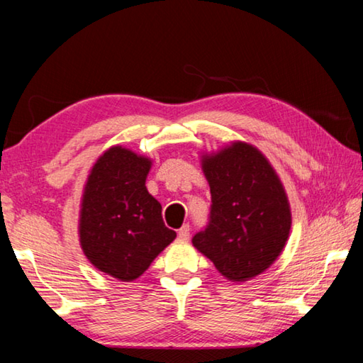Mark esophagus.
I'll list each match as a JSON object with an SVG mask.
<instances>
[{
    "label": "esophagus",
    "mask_w": 363,
    "mask_h": 363,
    "mask_svg": "<svg viewBox=\"0 0 363 363\" xmlns=\"http://www.w3.org/2000/svg\"><path fill=\"white\" fill-rule=\"evenodd\" d=\"M177 239H179L181 242H189V239H191V228H189V224H184V226L179 229V233H177Z\"/></svg>",
    "instance_id": "obj_1"
}]
</instances>
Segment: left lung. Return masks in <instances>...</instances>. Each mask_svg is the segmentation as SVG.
<instances>
[{
    "label": "left lung",
    "instance_id": "8db88e82",
    "mask_svg": "<svg viewBox=\"0 0 363 363\" xmlns=\"http://www.w3.org/2000/svg\"><path fill=\"white\" fill-rule=\"evenodd\" d=\"M211 194L210 223L192 244L228 281L272 267L291 233V205L278 172L252 143L234 140L200 157Z\"/></svg>",
    "mask_w": 363,
    "mask_h": 363
}]
</instances>
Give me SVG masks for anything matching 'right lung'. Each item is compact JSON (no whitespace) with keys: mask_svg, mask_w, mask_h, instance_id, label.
Listing matches in <instances>:
<instances>
[{"mask_svg":"<svg viewBox=\"0 0 363 363\" xmlns=\"http://www.w3.org/2000/svg\"><path fill=\"white\" fill-rule=\"evenodd\" d=\"M153 160L113 145L91 166L79 211V242L87 260L111 278L130 283L147 272L176 233L145 181Z\"/></svg>","mask_w":363,"mask_h":363,"instance_id":"right-lung-1","label":"right lung"}]
</instances>
